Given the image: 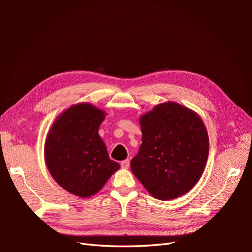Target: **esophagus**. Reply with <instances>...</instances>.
<instances>
[{"label": "esophagus", "mask_w": 252, "mask_h": 252, "mask_svg": "<svg viewBox=\"0 0 252 252\" xmlns=\"http://www.w3.org/2000/svg\"><path fill=\"white\" fill-rule=\"evenodd\" d=\"M129 165H130V162H129V159H125V161H123L121 163V167L122 168L124 169H128L129 168Z\"/></svg>", "instance_id": "esophagus-1"}]
</instances>
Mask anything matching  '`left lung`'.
<instances>
[{
  "mask_svg": "<svg viewBox=\"0 0 252 252\" xmlns=\"http://www.w3.org/2000/svg\"><path fill=\"white\" fill-rule=\"evenodd\" d=\"M142 144L131 170L158 200L187 193L200 180L209 154L206 127L197 113L174 102L158 104L140 118Z\"/></svg>",
  "mask_w": 252,
  "mask_h": 252,
  "instance_id": "8db88e82",
  "label": "left lung"
}]
</instances>
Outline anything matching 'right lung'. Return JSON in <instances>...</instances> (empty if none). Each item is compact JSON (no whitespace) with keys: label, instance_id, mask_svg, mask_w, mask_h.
I'll use <instances>...</instances> for the list:
<instances>
[{"label":"right lung","instance_id":"add662e5","mask_svg":"<svg viewBox=\"0 0 252 252\" xmlns=\"http://www.w3.org/2000/svg\"><path fill=\"white\" fill-rule=\"evenodd\" d=\"M104 119L105 111L95 106L75 104L57 118L45 142V161L51 177L80 197L95 194L120 168L98 135Z\"/></svg>","mask_w":252,"mask_h":252}]
</instances>
